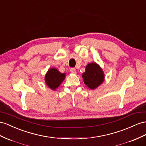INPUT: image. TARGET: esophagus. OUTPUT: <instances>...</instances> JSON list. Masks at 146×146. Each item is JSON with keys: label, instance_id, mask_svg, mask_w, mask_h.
Masks as SVG:
<instances>
[{"label": "esophagus", "instance_id": "1", "mask_svg": "<svg viewBox=\"0 0 146 146\" xmlns=\"http://www.w3.org/2000/svg\"><path fill=\"white\" fill-rule=\"evenodd\" d=\"M70 72L72 73H76V69L74 68H70Z\"/></svg>", "mask_w": 146, "mask_h": 146}]
</instances>
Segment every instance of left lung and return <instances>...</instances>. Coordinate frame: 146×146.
I'll list each match as a JSON object with an SVG mask.
<instances>
[{
  "mask_svg": "<svg viewBox=\"0 0 146 146\" xmlns=\"http://www.w3.org/2000/svg\"><path fill=\"white\" fill-rule=\"evenodd\" d=\"M82 77L84 84L91 89L98 88L104 80L103 71L96 63H89Z\"/></svg>",
  "mask_w": 146,
  "mask_h": 146,
  "instance_id": "8db88e82",
  "label": "left lung"
}]
</instances>
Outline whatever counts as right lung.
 I'll return each mask as SVG.
<instances>
[{
	"label": "right lung",
	"instance_id": "right-lung-1",
	"mask_svg": "<svg viewBox=\"0 0 146 146\" xmlns=\"http://www.w3.org/2000/svg\"><path fill=\"white\" fill-rule=\"evenodd\" d=\"M65 78V73H61L56 68H50L48 70L45 80L47 85L52 90L57 88Z\"/></svg>",
	"mask_w": 146,
	"mask_h": 146
}]
</instances>
